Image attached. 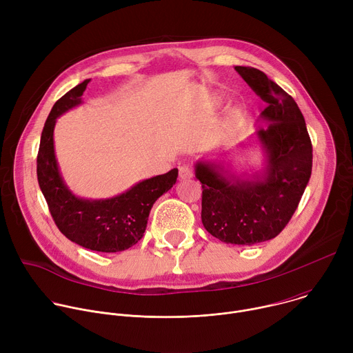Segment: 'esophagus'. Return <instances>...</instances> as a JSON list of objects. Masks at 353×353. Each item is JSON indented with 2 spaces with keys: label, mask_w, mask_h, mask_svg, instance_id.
<instances>
[{
  "label": "esophagus",
  "mask_w": 353,
  "mask_h": 353,
  "mask_svg": "<svg viewBox=\"0 0 353 353\" xmlns=\"http://www.w3.org/2000/svg\"><path fill=\"white\" fill-rule=\"evenodd\" d=\"M179 177L180 180H187V179H191L192 177V170L188 165H183L179 168Z\"/></svg>",
  "instance_id": "1"
}]
</instances>
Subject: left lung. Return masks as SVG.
Segmentation results:
<instances>
[{
    "instance_id": "1",
    "label": "left lung",
    "mask_w": 353,
    "mask_h": 353,
    "mask_svg": "<svg viewBox=\"0 0 353 353\" xmlns=\"http://www.w3.org/2000/svg\"><path fill=\"white\" fill-rule=\"evenodd\" d=\"M268 106L251 141L261 150L263 166L253 174L236 173L221 161H196L203 185L204 228L223 243L253 245L278 236L294 214L312 176L313 148L305 117L279 85L253 67H234Z\"/></svg>"
}]
</instances>
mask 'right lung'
<instances>
[{
	"label": "right lung",
	"instance_id": "right-lung-1",
	"mask_svg": "<svg viewBox=\"0 0 353 353\" xmlns=\"http://www.w3.org/2000/svg\"><path fill=\"white\" fill-rule=\"evenodd\" d=\"M89 79L72 88L50 112L40 138L37 180L60 232L71 241L100 253H119L137 244L146 229L155 201L177 180L179 170L145 179L127 191L110 198H82L64 181L54 150L57 119L82 105Z\"/></svg>",
	"mask_w": 353,
	"mask_h": 353
}]
</instances>
